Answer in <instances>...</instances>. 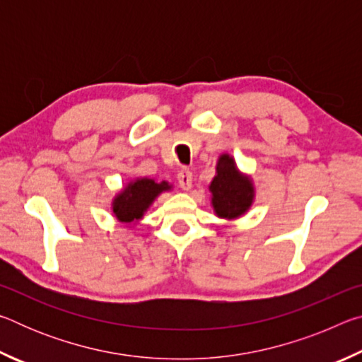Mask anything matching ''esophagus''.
I'll list each match as a JSON object with an SVG mask.
<instances>
[{
    "label": "esophagus",
    "mask_w": 362,
    "mask_h": 362,
    "mask_svg": "<svg viewBox=\"0 0 362 362\" xmlns=\"http://www.w3.org/2000/svg\"><path fill=\"white\" fill-rule=\"evenodd\" d=\"M192 180H193V174L189 173L188 169H180L179 174H177V182H179V187L182 189H189L192 188Z\"/></svg>",
    "instance_id": "34e87169"
}]
</instances>
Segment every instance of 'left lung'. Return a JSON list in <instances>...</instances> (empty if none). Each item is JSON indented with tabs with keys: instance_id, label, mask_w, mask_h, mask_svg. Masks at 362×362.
I'll use <instances>...</instances> for the list:
<instances>
[{
	"instance_id": "left-lung-1",
	"label": "left lung",
	"mask_w": 362,
	"mask_h": 362,
	"mask_svg": "<svg viewBox=\"0 0 362 362\" xmlns=\"http://www.w3.org/2000/svg\"><path fill=\"white\" fill-rule=\"evenodd\" d=\"M212 206L218 217L235 218L249 209L254 198L252 183L240 174L235 161L222 155L217 164V175L211 183Z\"/></svg>"
}]
</instances>
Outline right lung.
<instances>
[{
	"label": "right lung",
	"instance_id": "right-lung-1",
	"mask_svg": "<svg viewBox=\"0 0 362 362\" xmlns=\"http://www.w3.org/2000/svg\"><path fill=\"white\" fill-rule=\"evenodd\" d=\"M169 189L166 182L156 183L151 179H140L134 183H129L122 193L118 194V198L113 203V212L118 220L126 223H131L134 220L142 218L144 212L148 209V206L153 203L156 196Z\"/></svg>",
	"mask_w": 362,
	"mask_h": 362
}]
</instances>
